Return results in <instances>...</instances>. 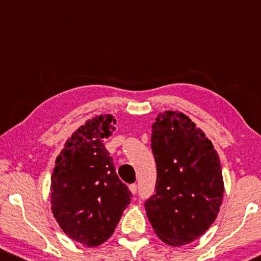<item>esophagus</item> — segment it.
I'll use <instances>...</instances> for the list:
<instances>
[{
    "instance_id": "1",
    "label": "esophagus",
    "mask_w": 261,
    "mask_h": 261,
    "mask_svg": "<svg viewBox=\"0 0 261 261\" xmlns=\"http://www.w3.org/2000/svg\"><path fill=\"white\" fill-rule=\"evenodd\" d=\"M129 190H130L132 194L135 195L138 192V185L137 184H130L129 185Z\"/></svg>"
}]
</instances>
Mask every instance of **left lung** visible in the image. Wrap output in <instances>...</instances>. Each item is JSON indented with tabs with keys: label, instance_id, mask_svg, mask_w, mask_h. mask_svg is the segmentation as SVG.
<instances>
[{
	"label": "left lung",
	"instance_id": "left-lung-1",
	"mask_svg": "<svg viewBox=\"0 0 261 261\" xmlns=\"http://www.w3.org/2000/svg\"><path fill=\"white\" fill-rule=\"evenodd\" d=\"M154 195L145 209L156 235L171 246L190 244L215 221L223 195L220 159L212 141L181 113L159 114L152 126Z\"/></svg>",
	"mask_w": 261,
	"mask_h": 261
}]
</instances>
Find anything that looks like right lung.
Here are the masks:
<instances>
[{"instance_id":"1","label":"right lung","mask_w":261,"mask_h":261,"mask_svg":"<svg viewBox=\"0 0 261 261\" xmlns=\"http://www.w3.org/2000/svg\"><path fill=\"white\" fill-rule=\"evenodd\" d=\"M113 115L88 121L74 132L56 160L51 204L57 222L72 240L96 247L112 237L130 203L105 139L115 130Z\"/></svg>"}]
</instances>
